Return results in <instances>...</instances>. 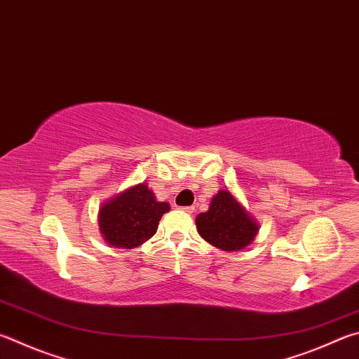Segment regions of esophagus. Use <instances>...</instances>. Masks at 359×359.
Returning <instances> with one entry per match:
<instances>
[{"label":"esophagus","instance_id":"1","mask_svg":"<svg viewBox=\"0 0 359 359\" xmlns=\"http://www.w3.org/2000/svg\"><path fill=\"white\" fill-rule=\"evenodd\" d=\"M182 210L187 212V213H193V212H194V207H191V205H188V207H182Z\"/></svg>","mask_w":359,"mask_h":359}]
</instances>
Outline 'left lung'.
Masks as SVG:
<instances>
[{
    "instance_id": "obj_1",
    "label": "left lung",
    "mask_w": 359,
    "mask_h": 359,
    "mask_svg": "<svg viewBox=\"0 0 359 359\" xmlns=\"http://www.w3.org/2000/svg\"><path fill=\"white\" fill-rule=\"evenodd\" d=\"M199 236L223 251H240L250 245L259 231L243 205L229 190H219L210 207L196 218Z\"/></svg>"
}]
</instances>
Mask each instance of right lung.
<instances>
[{"label": "right lung", "mask_w": 359, "mask_h": 359, "mask_svg": "<svg viewBox=\"0 0 359 359\" xmlns=\"http://www.w3.org/2000/svg\"><path fill=\"white\" fill-rule=\"evenodd\" d=\"M169 208L168 202L155 199L146 184L135 185L102 205L100 232L108 245L133 250L155 236L158 221Z\"/></svg>", "instance_id": "right-lung-1"}]
</instances>
